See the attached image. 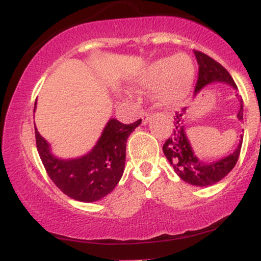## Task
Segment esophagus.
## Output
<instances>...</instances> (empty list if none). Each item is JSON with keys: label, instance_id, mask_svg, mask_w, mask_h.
<instances>
[{"label": "esophagus", "instance_id": "34e87169", "mask_svg": "<svg viewBox=\"0 0 261 261\" xmlns=\"http://www.w3.org/2000/svg\"><path fill=\"white\" fill-rule=\"evenodd\" d=\"M141 119H142L143 124H148L149 120H151V115L148 113H141Z\"/></svg>", "mask_w": 261, "mask_h": 261}]
</instances>
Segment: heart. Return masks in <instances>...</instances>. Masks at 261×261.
Segmentation results:
<instances>
[{
  "label": "heart",
  "instance_id": "heart-1",
  "mask_svg": "<svg viewBox=\"0 0 261 261\" xmlns=\"http://www.w3.org/2000/svg\"><path fill=\"white\" fill-rule=\"evenodd\" d=\"M195 81V65L187 54L160 58L149 62L134 77L136 88H153L154 100L164 108L182 103Z\"/></svg>",
  "mask_w": 261,
  "mask_h": 261
}]
</instances>
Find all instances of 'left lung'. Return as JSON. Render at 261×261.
I'll return each mask as SVG.
<instances>
[{"mask_svg": "<svg viewBox=\"0 0 261 261\" xmlns=\"http://www.w3.org/2000/svg\"><path fill=\"white\" fill-rule=\"evenodd\" d=\"M194 54H195L197 64H199V80H197L194 95L201 92L206 86L216 82L226 83L233 89H237L232 76L223 66H221L217 61H215L214 59L205 55L203 53L194 50ZM239 104L241 107L237 113V119L239 121H243V100L239 99ZM187 110L188 108H184L182 113L176 114L174 118L175 128L172 136L163 145L164 155L167 157L170 166L173 167L174 172L185 182L195 185V187H211L217 181L222 180L224 176L234 168L239 153H241L243 135H241V140H239L238 146L234 151L226 157L218 158L212 162L200 160L194 152L193 146H191L190 140L187 135V127H185L187 126L185 125L187 118H184Z\"/></svg>", "mask_w": 261, "mask_h": 261, "instance_id": "left-lung-1", "label": "left lung"}]
</instances>
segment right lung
I'll return each mask as SVG.
<instances>
[{"mask_svg": "<svg viewBox=\"0 0 261 261\" xmlns=\"http://www.w3.org/2000/svg\"><path fill=\"white\" fill-rule=\"evenodd\" d=\"M140 124L141 119L130 125L109 119L91 151L74 158L54 154L50 143L35 127L39 155L50 179L62 193L77 201H98L112 193L120 181L125 169L127 139Z\"/></svg>", "mask_w": 261, "mask_h": 261, "instance_id": "obj_1", "label": "right lung"}]
</instances>
